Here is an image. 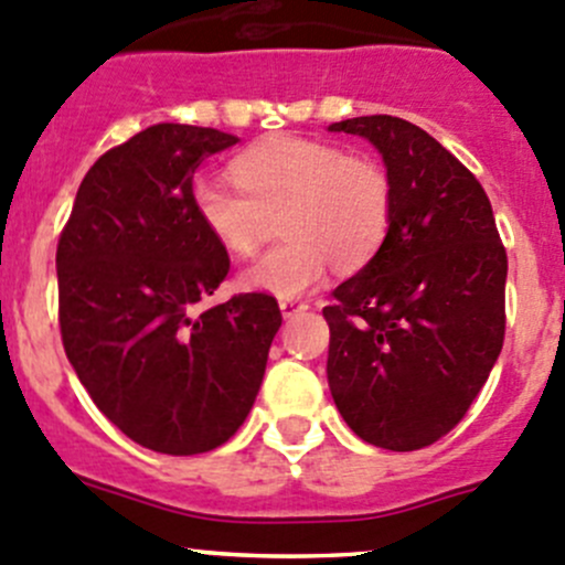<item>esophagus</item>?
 Returning a JSON list of instances; mask_svg holds the SVG:
<instances>
[{
  "mask_svg": "<svg viewBox=\"0 0 565 565\" xmlns=\"http://www.w3.org/2000/svg\"><path fill=\"white\" fill-rule=\"evenodd\" d=\"M278 309H281L284 317L292 319V317L303 315V311L309 309V303H306V300H298V298H281L278 300Z\"/></svg>",
  "mask_w": 565,
  "mask_h": 565,
  "instance_id": "34e87169",
  "label": "esophagus"
}]
</instances>
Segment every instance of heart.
<instances>
[{"mask_svg": "<svg viewBox=\"0 0 565 565\" xmlns=\"http://www.w3.org/2000/svg\"><path fill=\"white\" fill-rule=\"evenodd\" d=\"M232 172L237 182H193L191 204L204 232L232 256H250L281 215L287 241L243 273L246 289L295 298L322 281L330 262L335 270H358L388 237L393 180L377 158L276 136L237 156Z\"/></svg>", "mask_w": 565, "mask_h": 565, "instance_id": "obj_1", "label": "heart"}]
</instances>
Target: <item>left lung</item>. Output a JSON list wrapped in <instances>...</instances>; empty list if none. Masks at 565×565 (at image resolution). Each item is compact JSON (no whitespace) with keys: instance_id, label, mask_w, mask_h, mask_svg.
Wrapping results in <instances>:
<instances>
[{"instance_id":"1","label":"left lung","mask_w":565,"mask_h":565,"mask_svg":"<svg viewBox=\"0 0 565 565\" xmlns=\"http://www.w3.org/2000/svg\"><path fill=\"white\" fill-rule=\"evenodd\" d=\"M330 130L372 141L393 180L385 243L333 289L328 383L361 440L418 451L465 418L505 335L509 256L476 174L391 114Z\"/></svg>"}]
</instances>
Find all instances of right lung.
Listing matches in <instances>:
<instances>
[{
	"label": "right lung",
	"mask_w": 565,
	"mask_h": 565,
	"mask_svg": "<svg viewBox=\"0 0 565 565\" xmlns=\"http://www.w3.org/2000/svg\"><path fill=\"white\" fill-rule=\"evenodd\" d=\"M235 141L180 122L130 136L84 174L56 246L67 361L122 435L172 457L241 429L281 328L267 292L202 306L230 254L193 213V172Z\"/></svg>",
	"instance_id": "obj_1"
}]
</instances>
